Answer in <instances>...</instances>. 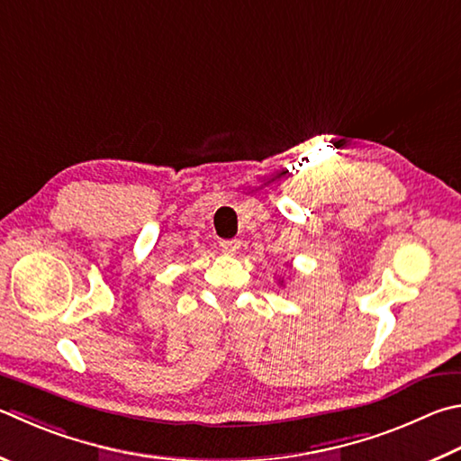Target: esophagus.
Segmentation results:
<instances>
[{
  "mask_svg": "<svg viewBox=\"0 0 461 461\" xmlns=\"http://www.w3.org/2000/svg\"><path fill=\"white\" fill-rule=\"evenodd\" d=\"M220 248H221L223 254H238L240 240H221Z\"/></svg>",
  "mask_w": 461,
  "mask_h": 461,
  "instance_id": "esophagus-1",
  "label": "esophagus"
}]
</instances>
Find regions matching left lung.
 <instances>
[{
  "label": "left lung",
  "instance_id": "obj_1",
  "mask_svg": "<svg viewBox=\"0 0 461 461\" xmlns=\"http://www.w3.org/2000/svg\"><path fill=\"white\" fill-rule=\"evenodd\" d=\"M282 282H284V280H282Z\"/></svg>",
  "mask_w": 461,
  "mask_h": 461
}]
</instances>
